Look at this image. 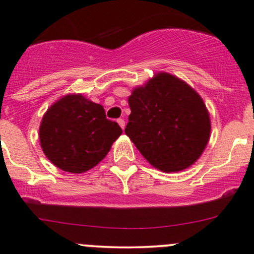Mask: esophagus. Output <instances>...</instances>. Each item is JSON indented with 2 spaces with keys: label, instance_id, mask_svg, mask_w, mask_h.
I'll use <instances>...</instances> for the list:
<instances>
[{
  "label": "esophagus",
  "instance_id": "esophagus-1",
  "mask_svg": "<svg viewBox=\"0 0 254 254\" xmlns=\"http://www.w3.org/2000/svg\"><path fill=\"white\" fill-rule=\"evenodd\" d=\"M118 124L120 125V127H122V129H124V127H125V120L120 118V119H118Z\"/></svg>",
  "mask_w": 254,
  "mask_h": 254
}]
</instances>
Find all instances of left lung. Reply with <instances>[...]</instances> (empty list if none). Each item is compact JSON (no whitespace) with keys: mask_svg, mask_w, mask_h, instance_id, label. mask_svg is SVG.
Segmentation results:
<instances>
[{"mask_svg":"<svg viewBox=\"0 0 254 254\" xmlns=\"http://www.w3.org/2000/svg\"><path fill=\"white\" fill-rule=\"evenodd\" d=\"M131 114L125 134L153 167L178 172L193 165L210 136L203 99L170 73H157L129 97Z\"/></svg>","mask_w":254,"mask_h":254,"instance_id":"obj_1","label":"left lung"}]
</instances>
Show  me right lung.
Instances as JSON below:
<instances>
[{"instance_id":"right-lung-1","label":"right lung","mask_w":254,"mask_h":254,"mask_svg":"<svg viewBox=\"0 0 254 254\" xmlns=\"http://www.w3.org/2000/svg\"><path fill=\"white\" fill-rule=\"evenodd\" d=\"M122 132L118 123L107 119L101 104L68 94L45 113L39 137L45 156L56 167L82 173L106 157Z\"/></svg>"}]
</instances>
